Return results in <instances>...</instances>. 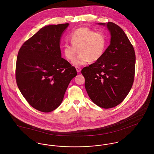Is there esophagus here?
<instances>
[{"label":"esophagus","instance_id":"obj_1","mask_svg":"<svg viewBox=\"0 0 154 154\" xmlns=\"http://www.w3.org/2000/svg\"><path fill=\"white\" fill-rule=\"evenodd\" d=\"M75 68H76V71H77L78 72H81V68L80 67H79V66H76V67H75Z\"/></svg>","mask_w":154,"mask_h":154}]
</instances>
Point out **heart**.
<instances>
[{"mask_svg":"<svg viewBox=\"0 0 154 154\" xmlns=\"http://www.w3.org/2000/svg\"><path fill=\"white\" fill-rule=\"evenodd\" d=\"M69 39L72 44H63L62 52L67 60L72 61L79 49L80 54L72 62L75 66L99 60L107 45V38L103 32H95L87 27L76 29L70 35Z\"/></svg>","mask_w":154,"mask_h":154,"instance_id":"obj_1","label":"heart"}]
</instances>
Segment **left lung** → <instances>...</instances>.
Listing matches in <instances>:
<instances>
[{"label": "left lung", "instance_id": "1", "mask_svg": "<svg viewBox=\"0 0 154 154\" xmlns=\"http://www.w3.org/2000/svg\"><path fill=\"white\" fill-rule=\"evenodd\" d=\"M106 25L111 34L110 45L99 60L83 68L81 73L92 101L101 108L110 109L120 104L132 88L136 56L124 31L113 22Z\"/></svg>", "mask_w": 154, "mask_h": 154}]
</instances>
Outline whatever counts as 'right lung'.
I'll return each instance as SVG.
<instances>
[{"mask_svg":"<svg viewBox=\"0 0 154 154\" xmlns=\"http://www.w3.org/2000/svg\"><path fill=\"white\" fill-rule=\"evenodd\" d=\"M69 23L41 28L22 44L17 59L16 81L23 97L36 110L48 112L62 103L75 67L61 57L60 40Z\"/></svg>","mask_w":154,"mask_h":154,"instance_id":"1","label":"right lung"}]
</instances>
